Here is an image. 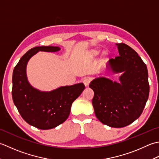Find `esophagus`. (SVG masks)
Instances as JSON below:
<instances>
[{"label": "esophagus", "mask_w": 159, "mask_h": 159, "mask_svg": "<svg viewBox=\"0 0 159 159\" xmlns=\"http://www.w3.org/2000/svg\"><path fill=\"white\" fill-rule=\"evenodd\" d=\"M90 82V79L89 78V77H85V78L83 80V83L86 87L89 86Z\"/></svg>", "instance_id": "obj_1"}]
</instances>
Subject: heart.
<instances>
[{
	"instance_id": "obj_1",
	"label": "heart",
	"mask_w": 159,
	"mask_h": 159,
	"mask_svg": "<svg viewBox=\"0 0 159 159\" xmlns=\"http://www.w3.org/2000/svg\"><path fill=\"white\" fill-rule=\"evenodd\" d=\"M99 53V51H96V50H93L90 52V57H95L96 56H98Z\"/></svg>"
}]
</instances>
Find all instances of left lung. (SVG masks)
Wrapping results in <instances>:
<instances>
[{"label":"left lung","mask_w":159,"mask_h":159,"mask_svg":"<svg viewBox=\"0 0 159 159\" xmlns=\"http://www.w3.org/2000/svg\"><path fill=\"white\" fill-rule=\"evenodd\" d=\"M119 56L109 60L108 69L123 73L119 82L98 77L89 87L94 91L95 114L102 124L123 128L137 119L143 112L150 92L148 69L136 51L124 43L116 44Z\"/></svg>","instance_id":"1"}]
</instances>
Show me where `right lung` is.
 <instances>
[{
	"instance_id": "1",
	"label": "right lung",
	"mask_w": 159,
	"mask_h": 159,
	"mask_svg": "<svg viewBox=\"0 0 159 159\" xmlns=\"http://www.w3.org/2000/svg\"><path fill=\"white\" fill-rule=\"evenodd\" d=\"M60 50V47L53 46L32 48L20 58L13 71L11 93L14 104L26 122L41 129L56 128L65 121L73 102L85 89L83 83H79L43 92L28 82L26 68L30 58L38 51Z\"/></svg>"
}]
</instances>
